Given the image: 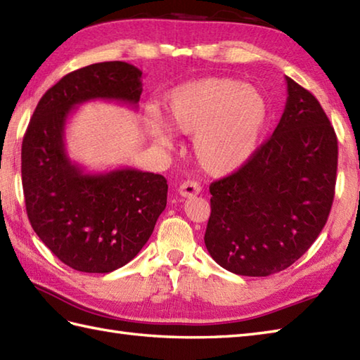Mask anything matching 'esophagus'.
<instances>
[{"instance_id": "esophagus-1", "label": "esophagus", "mask_w": 360, "mask_h": 360, "mask_svg": "<svg viewBox=\"0 0 360 360\" xmlns=\"http://www.w3.org/2000/svg\"><path fill=\"white\" fill-rule=\"evenodd\" d=\"M201 192V186L195 181H186L182 182L178 188V193L182 196V198H190V196H196Z\"/></svg>"}]
</instances>
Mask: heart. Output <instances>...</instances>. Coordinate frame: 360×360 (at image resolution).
Returning <instances> with one entry per match:
<instances>
[{
    "label": "heart",
    "mask_w": 360,
    "mask_h": 360,
    "mask_svg": "<svg viewBox=\"0 0 360 360\" xmlns=\"http://www.w3.org/2000/svg\"><path fill=\"white\" fill-rule=\"evenodd\" d=\"M154 142L172 145V132L193 136L192 153L204 172H236L255 153L269 122V101L256 87L234 77H204L173 89L165 100V119L146 110Z\"/></svg>",
    "instance_id": "heart-1"
}]
</instances>
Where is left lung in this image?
<instances>
[{"label":"left lung","mask_w":360,"mask_h":360,"mask_svg":"<svg viewBox=\"0 0 360 360\" xmlns=\"http://www.w3.org/2000/svg\"><path fill=\"white\" fill-rule=\"evenodd\" d=\"M273 136L226 178L210 184L204 243L242 276H269L304 255L325 228L337 174V136L311 91L290 77Z\"/></svg>","instance_id":"obj_1"}]
</instances>
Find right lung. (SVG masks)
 <instances>
[{"instance_id":"right-lung-1","label":"right lung","mask_w":360,"mask_h":360,"mask_svg":"<svg viewBox=\"0 0 360 360\" xmlns=\"http://www.w3.org/2000/svg\"><path fill=\"white\" fill-rule=\"evenodd\" d=\"M142 72L100 62L46 90L21 145V182L35 234L53 255L84 273H110L139 255L167 206L162 174L136 168L87 173L65 150L67 118L77 105L108 100L137 109Z\"/></svg>"}]
</instances>
